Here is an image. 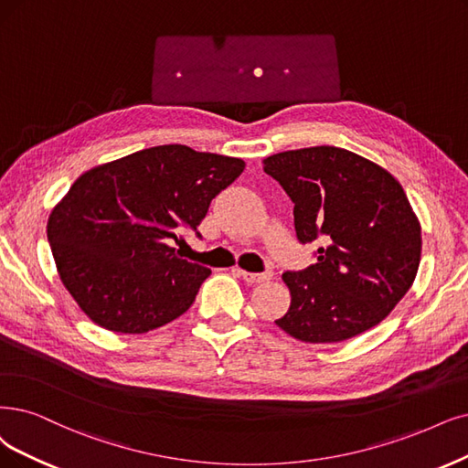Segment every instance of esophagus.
Here are the masks:
<instances>
[{
  "instance_id": "34e87169",
  "label": "esophagus",
  "mask_w": 468,
  "mask_h": 468,
  "mask_svg": "<svg viewBox=\"0 0 468 468\" xmlns=\"http://www.w3.org/2000/svg\"><path fill=\"white\" fill-rule=\"evenodd\" d=\"M237 275H240L245 282L249 283H264V282H270L271 280V271H264V273H250V271H245L240 268H235L233 270Z\"/></svg>"
}]
</instances>
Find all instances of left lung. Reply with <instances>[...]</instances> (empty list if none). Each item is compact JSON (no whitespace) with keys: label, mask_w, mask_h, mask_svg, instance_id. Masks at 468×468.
<instances>
[{"label":"left lung","mask_w":468,"mask_h":468,"mask_svg":"<svg viewBox=\"0 0 468 468\" xmlns=\"http://www.w3.org/2000/svg\"><path fill=\"white\" fill-rule=\"evenodd\" d=\"M262 164L295 204L297 239L325 243L316 264L283 273L291 304L275 324L304 343H337L378 325L420 264V221L401 183L337 146L287 150Z\"/></svg>","instance_id":"1"}]
</instances>
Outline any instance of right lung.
I'll return each mask as SVG.
<instances>
[{"mask_svg": "<svg viewBox=\"0 0 468 468\" xmlns=\"http://www.w3.org/2000/svg\"><path fill=\"white\" fill-rule=\"evenodd\" d=\"M243 169L240 158L164 144L82 173L48 219L58 273L82 313L115 334L185 314L212 270L169 240L197 229Z\"/></svg>", "mask_w": 468, "mask_h": 468, "instance_id": "add662e5", "label": "right lung"}]
</instances>
